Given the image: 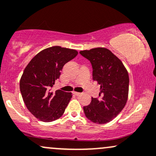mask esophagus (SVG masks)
Listing matches in <instances>:
<instances>
[{
    "mask_svg": "<svg viewBox=\"0 0 156 156\" xmlns=\"http://www.w3.org/2000/svg\"><path fill=\"white\" fill-rule=\"evenodd\" d=\"M73 93L74 94V95H79L80 94H81V93H80V92H73Z\"/></svg>",
    "mask_w": 156,
    "mask_h": 156,
    "instance_id": "esophagus-1",
    "label": "esophagus"
}]
</instances>
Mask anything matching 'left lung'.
Masks as SVG:
<instances>
[{
    "label": "left lung",
    "instance_id": "left-lung-1",
    "mask_svg": "<svg viewBox=\"0 0 156 156\" xmlns=\"http://www.w3.org/2000/svg\"><path fill=\"white\" fill-rule=\"evenodd\" d=\"M90 61L92 78L100 85L98 98H92L90 104L83 107L85 115L98 124L114 119L125 107L129 92L127 70L119 58L103 47L80 52Z\"/></svg>",
    "mask_w": 156,
    "mask_h": 156
}]
</instances>
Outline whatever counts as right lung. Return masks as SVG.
<instances>
[{"label": "right lung", "instance_id": "obj_1", "mask_svg": "<svg viewBox=\"0 0 156 156\" xmlns=\"http://www.w3.org/2000/svg\"><path fill=\"white\" fill-rule=\"evenodd\" d=\"M75 49L55 46L41 51L26 66L20 90L29 111L44 122L58 119L72 98L71 92L51 88L59 78L63 66L76 57Z\"/></svg>", "mask_w": 156, "mask_h": 156}]
</instances>
